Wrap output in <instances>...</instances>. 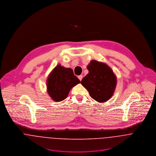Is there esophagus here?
<instances>
[{"label": "esophagus", "instance_id": "1", "mask_svg": "<svg viewBox=\"0 0 156 156\" xmlns=\"http://www.w3.org/2000/svg\"><path fill=\"white\" fill-rule=\"evenodd\" d=\"M78 78H79V79L81 81V80H82V79H83V76H82V75H80V76H78Z\"/></svg>", "mask_w": 156, "mask_h": 156}]
</instances>
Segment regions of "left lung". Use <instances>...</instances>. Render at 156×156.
<instances>
[{"instance_id":"left-lung-1","label":"left lung","mask_w":156,"mask_h":156,"mask_svg":"<svg viewBox=\"0 0 156 156\" xmlns=\"http://www.w3.org/2000/svg\"><path fill=\"white\" fill-rule=\"evenodd\" d=\"M88 74L84 77L82 85L89 91V95L98 102L111 98L116 85V78L111 69L105 64L91 61L87 66Z\"/></svg>"}]
</instances>
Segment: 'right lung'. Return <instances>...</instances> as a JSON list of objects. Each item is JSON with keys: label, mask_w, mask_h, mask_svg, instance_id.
<instances>
[{"label": "right lung", "mask_w": 156, "mask_h": 156, "mask_svg": "<svg viewBox=\"0 0 156 156\" xmlns=\"http://www.w3.org/2000/svg\"><path fill=\"white\" fill-rule=\"evenodd\" d=\"M80 82L71 68L56 66L47 79L48 95L55 101H61L67 98L71 88Z\"/></svg>", "instance_id": "add662e5"}]
</instances>
